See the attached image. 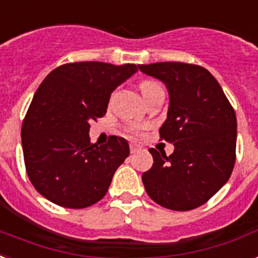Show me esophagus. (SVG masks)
<instances>
[{
  "mask_svg": "<svg viewBox=\"0 0 258 258\" xmlns=\"http://www.w3.org/2000/svg\"><path fill=\"white\" fill-rule=\"evenodd\" d=\"M129 147H131V152H132V153H136V152L139 151L140 148H141L139 145V144H136V143H131V144H129Z\"/></svg>",
  "mask_w": 258,
  "mask_h": 258,
  "instance_id": "esophagus-1",
  "label": "esophagus"
}]
</instances>
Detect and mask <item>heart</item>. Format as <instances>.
<instances>
[{
	"label": "heart",
	"instance_id": "obj_1",
	"mask_svg": "<svg viewBox=\"0 0 258 258\" xmlns=\"http://www.w3.org/2000/svg\"><path fill=\"white\" fill-rule=\"evenodd\" d=\"M155 86H159L157 83H153V82H144V83H141L140 85V91H141V94L145 93L147 90L152 89V87H155ZM135 131V129H132V132Z\"/></svg>",
	"mask_w": 258,
	"mask_h": 258
}]
</instances>
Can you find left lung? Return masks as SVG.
Wrapping results in <instances>:
<instances>
[{
    "label": "left lung",
    "instance_id": "1",
    "mask_svg": "<svg viewBox=\"0 0 258 258\" xmlns=\"http://www.w3.org/2000/svg\"><path fill=\"white\" fill-rule=\"evenodd\" d=\"M139 69L168 90V111L160 137L175 147L169 156L149 149L153 165L143 173L145 191L165 209H197L218 192L233 172L234 110L217 79L201 66L164 61L140 64Z\"/></svg>",
    "mask_w": 258,
    "mask_h": 258
}]
</instances>
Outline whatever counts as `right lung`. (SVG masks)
Wrapping results in <instances>:
<instances>
[{"label":"right lung","instance_id":"right-lung-1","mask_svg":"<svg viewBox=\"0 0 258 258\" xmlns=\"http://www.w3.org/2000/svg\"><path fill=\"white\" fill-rule=\"evenodd\" d=\"M137 71L136 64L79 61L57 67L41 82L21 141L29 180L48 201L85 209L106 195L129 144L117 136L99 147L90 143V121L106 114L111 93Z\"/></svg>","mask_w":258,"mask_h":258}]
</instances>
